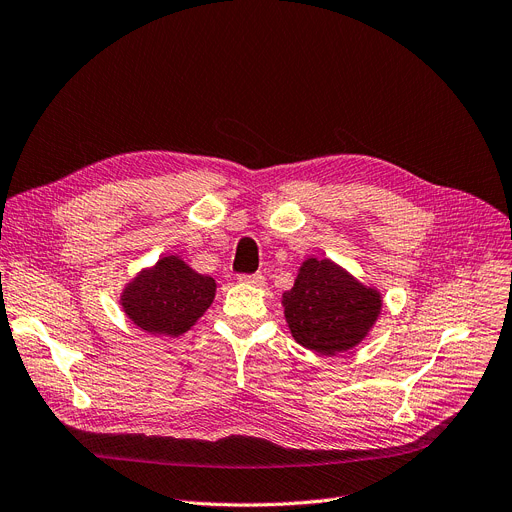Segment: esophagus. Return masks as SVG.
I'll return each mask as SVG.
<instances>
[{"label":"esophagus","mask_w":512,"mask_h":512,"mask_svg":"<svg viewBox=\"0 0 512 512\" xmlns=\"http://www.w3.org/2000/svg\"><path fill=\"white\" fill-rule=\"evenodd\" d=\"M238 280H240L242 284H251V286H263V284H265V278H263L261 274H251V276L242 274V276H238Z\"/></svg>","instance_id":"34e87169"}]
</instances>
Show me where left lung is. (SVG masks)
<instances>
[{"mask_svg": "<svg viewBox=\"0 0 512 512\" xmlns=\"http://www.w3.org/2000/svg\"><path fill=\"white\" fill-rule=\"evenodd\" d=\"M282 307L299 345L320 355H339L370 335L383 311V295L332 259L307 257L293 288L282 295Z\"/></svg>", "mask_w": 512, "mask_h": 512, "instance_id": "8db88e82", "label": "left lung"}]
</instances>
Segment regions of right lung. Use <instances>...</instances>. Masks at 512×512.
Listing matches in <instances>:
<instances>
[{"mask_svg":"<svg viewBox=\"0 0 512 512\" xmlns=\"http://www.w3.org/2000/svg\"><path fill=\"white\" fill-rule=\"evenodd\" d=\"M215 291L211 276L194 272L180 255L169 253L133 276L121 288L119 303L140 330L175 339L203 318Z\"/></svg>","mask_w":512,"mask_h":512,"instance_id":"obj_1","label":"right lung"}]
</instances>
